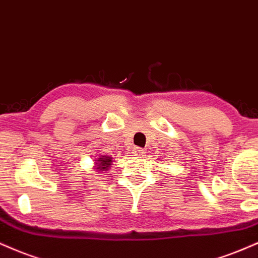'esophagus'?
Returning a JSON list of instances; mask_svg holds the SVG:
<instances>
[{
	"mask_svg": "<svg viewBox=\"0 0 258 258\" xmlns=\"http://www.w3.org/2000/svg\"><path fill=\"white\" fill-rule=\"evenodd\" d=\"M134 153L136 154V156H140V157H142V156H145V153H146V151H145L144 148H139V147H136V148H134Z\"/></svg>",
	"mask_w": 258,
	"mask_h": 258,
	"instance_id": "esophagus-1",
	"label": "esophagus"
}]
</instances>
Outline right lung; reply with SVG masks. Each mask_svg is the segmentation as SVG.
<instances>
[{
	"mask_svg": "<svg viewBox=\"0 0 258 258\" xmlns=\"http://www.w3.org/2000/svg\"><path fill=\"white\" fill-rule=\"evenodd\" d=\"M113 158L111 156H99L95 160V170L98 172H106L110 170Z\"/></svg>",
	"mask_w": 258,
	"mask_h": 258,
	"instance_id": "add662e5",
	"label": "right lung"
}]
</instances>
